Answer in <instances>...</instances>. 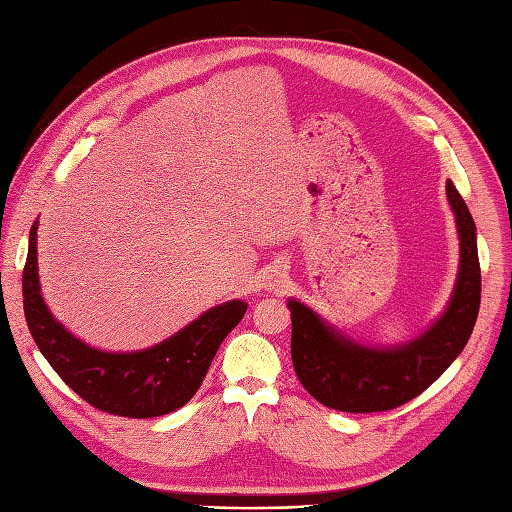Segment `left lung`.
I'll list each match as a JSON object with an SVG mask.
<instances>
[{
    "label": "left lung",
    "instance_id": "8db88e82",
    "mask_svg": "<svg viewBox=\"0 0 512 512\" xmlns=\"http://www.w3.org/2000/svg\"><path fill=\"white\" fill-rule=\"evenodd\" d=\"M461 239V265L452 299L437 323L396 349H370L327 327L303 303L290 299V357L303 388L329 409L390 411L420 396L459 357L480 310L476 224L457 187L446 185Z\"/></svg>",
    "mask_w": 512,
    "mask_h": 512
}]
</instances>
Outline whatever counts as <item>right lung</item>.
<instances>
[{"label": "right lung", "mask_w": 512, "mask_h": 512, "mask_svg": "<svg viewBox=\"0 0 512 512\" xmlns=\"http://www.w3.org/2000/svg\"><path fill=\"white\" fill-rule=\"evenodd\" d=\"M36 228L23 267V310L30 334L60 379L94 409L122 418H157L181 409L198 392L219 344L239 325L243 301L211 308L157 347L137 353L92 349L53 319L38 284Z\"/></svg>", "instance_id": "1"}]
</instances>
